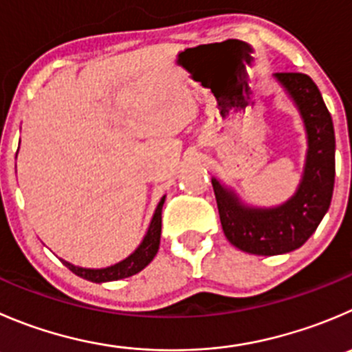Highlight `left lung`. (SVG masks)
I'll return each mask as SVG.
<instances>
[{
  "mask_svg": "<svg viewBox=\"0 0 352 352\" xmlns=\"http://www.w3.org/2000/svg\"><path fill=\"white\" fill-rule=\"evenodd\" d=\"M274 77L298 108L306 131L308 149L296 192L278 206H251L232 187L211 179L225 237L241 251L258 256L301 248L329 211L336 180V134L318 87L299 72Z\"/></svg>",
  "mask_w": 352,
  "mask_h": 352,
  "instance_id": "1",
  "label": "left lung"
}]
</instances>
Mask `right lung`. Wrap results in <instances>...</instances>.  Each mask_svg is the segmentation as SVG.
Here are the masks:
<instances>
[{"label": "right lung", "instance_id": "add662e5", "mask_svg": "<svg viewBox=\"0 0 352 352\" xmlns=\"http://www.w3.org/2000/svg\"><path fill=\"white\" fill-rule=\"evenodd\" d=\"M165 197L163 196L160 199L158 206H156L155 213H153L151 221H149V227L146 230L144 237H142L141 244L134 249V252L127 256L122 261L110 265V267L104 268H84L77 267V265H72V263L63 261V265L67 268H70L75 275L85 278L89 282H96V284H103V282H113L120 280V278L132 277V275L139 274L142 268H146L149 263L153 261V258L156 256L160 248V237H162V208L165 203Z\"/></svg>", "mask_w": 352, "mask_h": 352}]
</instances>
